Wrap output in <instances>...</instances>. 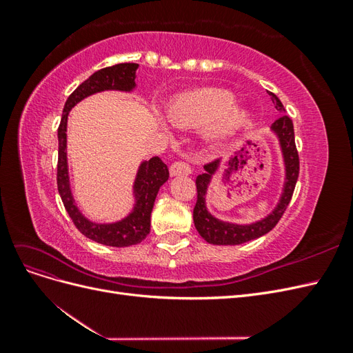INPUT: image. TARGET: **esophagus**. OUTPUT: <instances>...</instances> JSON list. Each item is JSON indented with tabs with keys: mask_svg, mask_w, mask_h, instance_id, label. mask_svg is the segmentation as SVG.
I'll return each mask as SVG.
<instances>
[{
	"mask_svg": "<svg viewBox=\"0 0 353 353\" xmlns=\"http://www.w3.org/2000/svg\"><path fill=\"white\" fill-rule=\"evenodd\" d=\"M170 176H178V175H190L191 174V168L187 162H183V160H178V162L172 163L169 168Z\"/></svg>",
	"mask_w": 353,
	"mask_h": 353,
	"instance_id": "obj_1",
	"label": "esophagus"
}]
</instances>
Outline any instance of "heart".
Returning <instances> with one entry per match:
<instances>
[{
    "label": "heart",
    "instance_id": "obj_1",
    "mask_svg": "<svg viewBox=\"0 0 353 353\" xmlns=\"http://www.w3.org/2000/svg\"><path fill=\"white\" fill-rule=\"evenodd\" d=\"M236 99L223 90H200L179 95L169 105V119L181 126L209 125L212 140H225L249 122V113L234 108Z\"/></svg>",
    "mask_w": 353,
    "mask_h": 353
}]
</instances>
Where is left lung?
Returning a JSON list of instances; mask_svg holds the SVG:
<instances>
[{
    "instance_id": "8db88e82",
    "label": "left lung",
    "mask_w": 353,
    "mask_h": 353,
    "mask_svg": "<svg viewBox=\"0 0 353 353\" xmlns=\"http://www.w3.org/2000/svg\"><path fill=\"white\" fill-rule=\"evenodd\" d=\"M270 95L275 104V109L281 113L279 119L272 123L271 131L276 135V138H279L283 159H284L285 179H284L283 194L280 197L279 205L275 206V209L270 213V215L258 222L249 223V225H239V223L221 221L213 215H210L206 208L208 187L210 184L213 174H215L219 168V160L218 162L205 165L206 172L196 178L197 201L193 210V218H194L196 230L199 231L200 236L210 244L234 245V244L248 243L250 240L265 236L266 232H270L276 223H279L283 213L288 206V203L292 200L293 191L297 183V176H299V153L296 150V144H294L293 122L290 117L284 114L285 109L283 103L280 101V99L276 97L274 92H270Z\"/></svg>"
}]
</instances>
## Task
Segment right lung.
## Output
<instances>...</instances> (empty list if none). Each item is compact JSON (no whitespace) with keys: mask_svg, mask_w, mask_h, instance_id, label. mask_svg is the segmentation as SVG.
<instances>
[{"mask_svg":"<svg viewBox=\"0 0 353 353\" xmlns=\"http://www.w3.org/2000/svg\"><path fill=\"white\" fill-rule=\"evenodd\" d=\"M138 69L137 63H119L110 68L100 69L83 81L66 100L63 109L60 126L57 131L59 137V163H57V188L70 219L85 237L112 248H128V245L141 243L147 234L150 232V216L154 206V200L168 178V166L157 156L144 162L138 168L134 183L135 205L130 215L123 219L112 223H97L82 215V212L74 203L70 190L68 153H66V131H68V116L72 108H74L81 100L90 97L92 94L101 91H126L130 92L135 88V72Z\"/></svg>","mask_w":353,"mask_h":353,"instance_id":"obj_1","label":"right lung"}]
</instances>
